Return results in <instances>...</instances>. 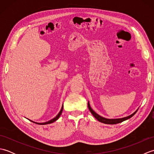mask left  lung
<instances>
[{
    "instance_id": "obj_1",
    "label": "left lung",
    "mask_w": 154,
    "mask_h": 154,
    "mask_svg": "<svg viewBox=\"0 0 154 154\" xmlns=\"http://www.w3.org/2000/svg\"><path fill=\"white\" fill-rule=\"evenodd\" d=\"M88 107H89V109L90 110V112H91V114L94 116V118L97 120H99V122L104 123V124H118V123H120L123 122L124 120H126L128 119H130V118L132 117L134 114L136 113L137 111H138V109H137L134 112L132 113V114H130V116H128L126 117H124V118H121V119H106V118H104L103 116H100L99 114H98L97 113H96L92 109V108L91 107L89 102L88 101Z\"/></svg>"
}]
</instances>
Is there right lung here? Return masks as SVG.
Segmentation results:
<instances>
[{
  "label": "right lung",
  "mask_w": 154,
  "mask_h": 154,
  "mask_svg": "<svg viewBox=\"0 0 154 154\" xmlns=\"http://www.w3.org/2000/svg\"><path fill=\"white\" fill-rule=\"evenodd\" d=\"M63 105H62L61 110L60 111V112H59V113L57 114V115L56 116H55V117H54V119H52L51 120L48 121V122H42V123H40V122H34V121H32V120H30V119H28V120H30L31 122H32L35 123V124H40V125H44V124H49L53 123V122H55V121H56V120L59 119V118L60 117V115H61V113H62V111H63Z\"/></svg>",
  "instance_id": "obj_1"
}]
</instances>
